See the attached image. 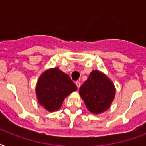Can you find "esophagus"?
I'll list each match as a JSON object with an SVG mask.
<instances>
[{"instance_id":"obj_1","label":"esophagus","mask_w":146,"mask_h":146,"mask_svg":"<svg viewBox=\"0 0 146 146\" xmlns=\"http://www.w3.org/2000/svg\"><path fill=\"white\" fill-rule=\"evenodd\" d=\"M75 83H76V86H77L78 89H79V88H80V86H81V83H80V81H76V82Z\"/></svg>"}]
</instances>
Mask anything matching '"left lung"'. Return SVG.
I'll use <instances>...</instances> for the list:
<instances>
[{"mask_svg": "<svg viewBox=\"0 0 146 146\" xmlns=\"http://www.w3.org/2000/svg\"><path fill=\"white\" fill-rule=\"evenodd\" d=\"M79 92L88 110L96 114L108 110L115 96L113 83L104 73L98 70L90 73Z\"/></svg>", "mask_w": 146, "mask_h": 146, "instance_id": "left-lung-1", "label": "left lung"}]
</instances>
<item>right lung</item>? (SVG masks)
I'll list each match as a JSON object with an SVG mask.
<instances>
[{"instance_id": "right-lung-1", "label": "right lung", "mask_w": 146, "mask_h": 146, "mask_svg": "<svg viewBox=\"0 0 146 146\" xmlns=\"http://www.w3.org/2000/svg\"><path fill=\"white\" fill-rule=\"evenodd\" d=\"M77 87L67 74L59 68L44 72L38 81L36 95L40 104L47 111H57L61 107L64 98Z\"/></svg>"}]
</instances>
